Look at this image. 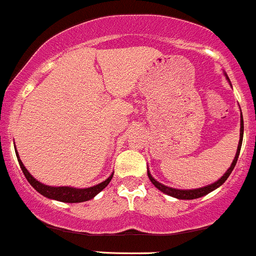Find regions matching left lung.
I'll use <instances>...</instances> for the list:
<instances>
[{
    "instance_id": "obj_1",
    "label": "left lung",
    "mask_w": 256,
    "mask_h": 256,
    "mask_svg": "<svg viewBox=\"0 0 256 256\" xmlns=\"http://www.w3.org/2000/svg\"><path fill=\"white\" fill-rule=\"evenodd\" d=\"M226 76V79H228V82H230V79H228V76L226 75V72H224ZM231 85V82H230ZM240 140H239V144H238V150H236V154H235V158H234L232 163H231V166L228 167V171L225 172V174L221 176V178H218V181L214 182V184H208V186H204V187H200V188H192V190H178V188H174V187H168L166 186V184H160V182H158L157 180H154V177L150 174V170H147V174L148 177H150V182H152L153 184H154L156 187H157L160 191H162L163 194H168V196H172L174 197V198H178V200H194V198H198V197H202L205 196V194H210V192H212L214 190L218 188V187L221 186V184H224V182L228 180V177L230 176V174L232 172L234 167H235L236 162H238V158H239V154H240V150H242V136H244V119H242V116H240Z\"/></svg>"
}]
</instances>
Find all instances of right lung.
<instances>
[{
	"instance_id": "add662e5",
	"label": "right lung",
	"mask_w": 256,
	"mask_h": 256,
	"mask_svg": "<svg viewBox=\"0 0 256 256\" xmlns=\"http://www.w3.org/2000/svg\"><path fill=\"white\" fill-rule=\"evenodd\" d=\"M17 156V160H18V164H20L21 170H22L24 174H25L26 180L28 181V184L38 192L42 196L48 197L50 200H56V201H62V202H68V204H76V202H84V201H89V200L94 198L102 190L106 188L108 186V184L110 182V180L113 178V174H112L106 181H103L102 184H96V186L88 187V188H76V187H70V186H48V184H41L40 181L35 178V177L31 176L30 172L26 170V167L24 166V163L21 162L20 157H18V153L14 150Z\"/></svg>"
}]
</instances>
